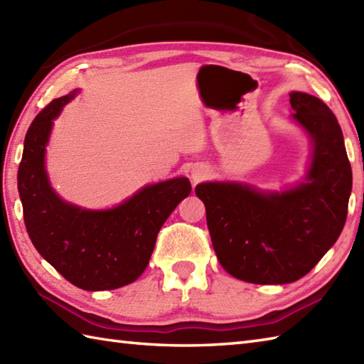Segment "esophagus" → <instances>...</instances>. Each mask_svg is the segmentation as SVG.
Masks as SVG:
<instances>
[{"label": "esophagus", "mask_w": 364, "mask_h": 364, "mask_svg": "<svg viewBox=\"0 0 364 364\" xmlns=\"http://www.w3.org/2000/svg\"><path fill=\"white\" fill-rule=\"evenodd\" d=\"M203 176H205V170H203V168H192V172H191L192 181H194V183H198L200 180H202Z\"/></svg>", "instance_id": "obj_1"}]
</instances>
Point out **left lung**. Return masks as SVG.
<instances>
[{
    "mask_svg": "<svg viewBox=\"0 0 364 364\" xmlns=\"http://www.w3.org/2000/svg\"><path fill=\"white\" fill-rule=\"evenodd\" d=\"M289 98L292 120L311 142L304 181L283 191L239 181L196 188L222 267L255 284L292 283L310 272L341 235L352 192V168L335 114L305 92H291Z\"/></svg>",
    "mask_w": 364,
    "mask_h": 364,
    "instance_id": "1",
    "label": "left lung"
}]
</instances>
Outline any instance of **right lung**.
Returning <instances> with one entry per match:
<instances>
[{
  "instance_id": "1",
  "label": "right lung",
  "mask_w": 364,
  "mask_h": 364,
  "mask_svg": "<svg viewBox=\"0 0 364 364\" xmlns=\"http://www.w3.org/2000/svg\"><path fill=\"white\" fill-rule=\"evenodd\" d=\"M78 92L53 100L28 129L18 167L23 218L37 252L65 280L86 291L117 289L142 275L161 227L192 188L176 176L146 184L107 210L60 198L46 173V145L54 119Z\"/></svg>"
}]
</instances>
